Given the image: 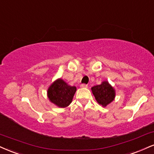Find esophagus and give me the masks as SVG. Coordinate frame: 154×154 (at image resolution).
Segmentation results:
<instances>
[{
	"instance_id": "esophagus-1",
	"label": "esophagus",
	"mask_w": 154,
	"mask_h": 154,
	"mask_svg": "<svg viewBox=\"0 0 154 154\" xmlns=\"http://www.w3.org/2000/svg\"><path fill=\"white\" fill-rule=\"evenodd\" d=\"M80 87L82 88H88V85H85V84H82L80 85Z\"/></svg>"
}]
</instances>
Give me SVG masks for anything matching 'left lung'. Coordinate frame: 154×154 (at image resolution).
Instances as JSON below:
<instances>
[{"label":"left lung","mask_w":154,"mask_h":154,"mask_svg":"<svg viewBox=\"0 0 154 154\" xmlns=\"http://www.w3.org/2000/svg\"><path fill=\"white\" fill-rule=\"evenodd\" d=\"M91 90L96 101L103 107H106L116 97V90L107 80L103 81L100 85L92 87Z\"/></svg>","instance_id":"1"}]
</instances>
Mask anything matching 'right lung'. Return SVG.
<instances>
[{"label": "right lung", "instance_id": "obj_1", "mask_svg": "<svg viewBox=\"0 0 154 154\" xmlns=\"http://www.w3.org/2000/svg\"><path fill=\"white\" fill-rule=\"evenodd\" d=\"M76 91L77 88L75 86H71L64 82V79L59 78L49 87L47 97L53 104L64 108L71 104Z\"/></svg>", "mask_w": 154, "mask_h": 154}]
</instances>
